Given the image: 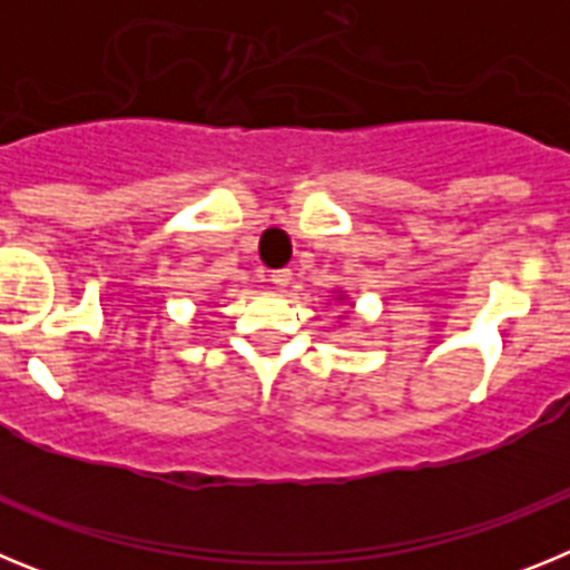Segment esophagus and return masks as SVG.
<instances>
[{
	"label": "esophagus",
	"mask_w": 570,
	"mask_h": 570,
	"mask_svg": "<svg viewBox=\"0 0 570 570\" xmlns=\"http://www.w3.org/2000/svg\"><path fill=\"white\" fill-rule=\"evenodd\" d=\"M291 276H294V274H291L288 268H279V271H271L268 279H271V285H274V288H288Z\"/></svg>",
	"instance_id": "34e87169"
}]
</instances>
